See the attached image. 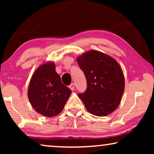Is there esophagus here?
<instances>
[{
    "label": "esophagus",
    "mask_w": 154,
    "mask_h": 154,
    "mask_svg": "<svg viewBox=\"0 0 154 154\" xmlns=\"http://www.w3.org/2000/svg\"><path fill=\"white\" fill-rule=\"evenodd\" d=\"M69 88L71 90H74V89H75V84H74V83H72L71 84L69 85Z\"/></svg>",
    "instance_id": "obj_1"
}]
</instances>
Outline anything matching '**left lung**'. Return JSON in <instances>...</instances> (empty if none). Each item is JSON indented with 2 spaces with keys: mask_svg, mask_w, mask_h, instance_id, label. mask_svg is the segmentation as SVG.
<instances>
[{
  "mask_svg": "<svg viewBox=\"0 0 154 154\" xmlns=\"http://www.w3.org/2000/svg\"><path fill=\"white\" fill-rule=\"evenodd\" d=\"M87 81L86 90L78 94L87 110L96 116L114 111L124 91V77L115 60L102 52L92 50L77 58Z\"/></svg>",
  "mask_w": 154,
  "mask_h": 154,
  "instance_id": "1",
  "label": "left lung"
}]
</instances>
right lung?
I'll return each mask as SVG.
<instances>
[{"instance_id":"add662e5","label":"right lung","mask_w":154,"mask_h":154,"mask_svg":"<svg viewBox=\"0 0 154 154\" xmlns=\"http://www.w3.org/2000/svg\"><path fill=\"white\" fill-rule=\"evenodd\" d=\"M71 94V90L61 82L54 62L42 64L31 78L28 98L36 111L53 117L62 111Z\"/></svg>"}]
</instances>
